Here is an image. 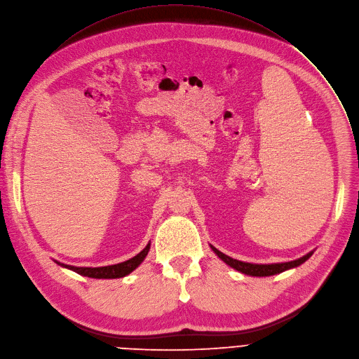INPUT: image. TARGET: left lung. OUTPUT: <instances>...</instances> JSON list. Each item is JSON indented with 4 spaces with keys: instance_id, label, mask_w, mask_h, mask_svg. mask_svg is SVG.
<instances>
[{
    "instance_id": "1",
    "label": "left lung",
    "mask_w": 359,
    "mask_h": 359,
    "mask_svg": "<svg viewBox=\"0 0 359 359\" xmlns=\"http://www.w3.org/2000/svg\"><path fill=\"white\" fill-rule=\"evenodd\" d=\"M210 249L215 252V255H217L222 262H225L228 266L233 267L235 270L243 273V274H248V276H256V277H267V276H274V274H278L281 271H285L289 269H294L300 264H303L306 260H309L313 255V252L304 255L303 257L300 259H296V260H292V262H284V263H271V264H255V263H248V262H241V260H236V259H232L229 256H226L225 253L219 252L217 248H213L210 245Z\"/></svg>"
}]
</instances>
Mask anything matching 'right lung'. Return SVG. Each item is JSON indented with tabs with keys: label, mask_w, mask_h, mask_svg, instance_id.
Listing matches in <instances>:
<instances>
[{
	"label": "right lung",
	"mask_w": 359,
	"mask_h": 359,
	"mask_svg": "<svg viewBox=\"0 0 359 359\" xmlns=\"http://www.w3.org/2000/svg\"><path fill=\"white\" fill-rule=\"evenodd\" d=\"M150 245L151 243L149 242V245L142 249L138 255H135L134 257H131L123 263L104 266V267H76V266H70V264H63L56 260L55 262L65 269L76 271L81 276H86V277H92V278H120V277L130 274L133 270H135L142 263V260H144L146 256L149 255Z\"/></svg>",
	"instance_id": "obj_1"
}]
</instances>
